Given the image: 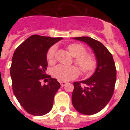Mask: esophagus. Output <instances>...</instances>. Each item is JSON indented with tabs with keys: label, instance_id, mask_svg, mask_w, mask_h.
<instances>
[{
	"label": "esophagus",
	"instance_id": "obj_1",
	"mask_svg": "<svg viewBox=\"0 0 130 130\" xmlns=\"http://www.w3.org/2000/svg\"><path fill=\"white\" fill-rule=\"evenodd\" d=\"M60 86H61V87H63V86H65V84H67L66 82H60Z\"/></svg>",
	"mask_w": 130,
	"mask_h": 130
}]
</instances>
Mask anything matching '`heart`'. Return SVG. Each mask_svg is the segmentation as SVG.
Listing matches in <instances>:
<instances>
[{
  "label": "heart",
  "mask_w": 130,
  "mask_h": 130,
  "mask_svg": "<svg viewBox=\"0 0 130 130\" xmlns=\"http://www.w3.org/2000/svg\"><path fill=\"white\" fill-rule=\"evenodd\" d=\"M68 51L75 58V63L79 66L84 73H88L95 68L96 59L93 54H87L86 49L84 46L78 43H73L68 46ZM56 48L55 46H51L46 54V59L49 64L53 63L55 58ZM79 70L76 66H65L59 65L53 69V76L60 82H68L75 79L79 75Z\"/></svg>",
  "instance_id": "obj_1"
}]
</instances>
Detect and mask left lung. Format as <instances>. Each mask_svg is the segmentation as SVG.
<instances>
[{"label":"left lung","instance_id":"obj_1","mask_svg":"<svg viewBox=\"0 0 130 130\" xmlns=\"http://www.w3.org/2000/svg\"><path fill=\"white\" fill-rule=\"evenodd\" d=\"M93 49L97 68L89 79L74 82L72 102L77 111L93 115L103 109L111 100L116 81V69L112 54L100 42L89 37H73Z\"/></svg>","mask_w":130,"mask_h":130}]
</instances>
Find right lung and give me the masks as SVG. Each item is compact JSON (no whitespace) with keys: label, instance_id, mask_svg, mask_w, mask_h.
I'll return each instance as SVG.
<instances>
[{"label":"right lung","instance_id":"add662e5","mask_svg":"<svg viewBox=\"0 0 130 130\" xmlns=\"http://www.w3.org/2000/svg\"><path fill=\"white\" fill-rule=\"evenodd\" d=\"M62 37L33 35L27 38L14 53L10 75L12 90L21 106L28 113L41 116L50 111L54 98L60 84L56 79L46 76V54L48 48ZM49 78L42 85V79Z\"/></svg>","mask_w":130,"mask_h":130}]
</instances>
